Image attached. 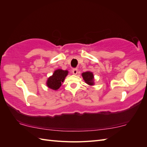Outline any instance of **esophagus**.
I'll list each match as a JSON object with an SVG mask.
<instances>
[{"instance_id":"1","label":"esophagus","mask_w":147,"mask_h":147,"mask_svg":"<svg viewBox=\"0 0 147 147\" xmlns=\"http://www.w3.org/2000/svg\"><path fill=\"white\" fill-rule=\"evenodd\" d=\"M77 72H78V69H77L75 68V69H74L72 70V73H73L74 75H77Z\"/></svg>"}]
</instances>
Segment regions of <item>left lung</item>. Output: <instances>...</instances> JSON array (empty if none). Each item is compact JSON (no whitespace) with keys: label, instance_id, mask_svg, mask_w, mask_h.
Returning <instances> with one entry per match:
<instances>
[{"label":"left lung","instance_id":"obj_1","mask_svg":"<svg viewBox=\"0 0 147 147\" xmlns=\"http://www.w3.org/2000/svg\"><path fill=\"white\" fill-rule=\"evenodd\" d=\"M83 78L87 84L89 85H94V75L91 72L87 71L86 72H83L82 74Z\"/></svg>","mask_w":147,"mask_h":147}]
</instances>
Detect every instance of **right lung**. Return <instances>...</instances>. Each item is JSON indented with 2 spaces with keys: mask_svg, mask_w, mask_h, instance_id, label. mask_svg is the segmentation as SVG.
Instances as JSON below:
<instances>
[{
  "mask_svg": "<svg viewBox=\"0 0 147 147\" xmlns=\"http://www.w3.org/2000/svg\"><path fill=\"white\" fill-rule=\"evenodd\" d=\"M67 75V70H63L62 69L56 70L52 76L48 78L47 82V86L53 90H58L62 85L61 83L64 82Z\"/></svg>",
  "mask_w": 147,
  "mask_h": 147,
  "instance_id": "1",
  "label": "right lung"
}]
</instances>
